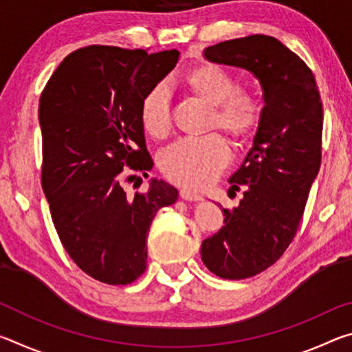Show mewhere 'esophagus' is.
Wrapping results in <instances>:
<instances>
[{"mask_svg":"<svg viewBox=\"0 0 352 352\" xmlns=\"http://www.w3.org/2000/svg\"><path fill=\"white\" fill-rule=\"evenodd\" d=\"M180 197L183 200H188V201H199V200H201V197H200L199 194H195V192H192V190H189V189H180Z\"/></svg>","mask_w":352,"mask_h":352,"instance_id":"34e87169","label":"esophagus"}]
</instances>
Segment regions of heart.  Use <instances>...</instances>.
Returning a JSON list of instances; mask_svg holds the SVG:
<instances>
[{"label":"heart","instance_id":"1","mask_svg":"<svg viewBox=\"0 0 352 352\" xmlns=\"http://www.w3.org/2000/svg\"><path fill=\"white\" fill-rule=\"evenodd\" d=\"M186 85L212 107L211 126L234 140H247L259 127L264 105L252 90L237 88L236 77L217 65H201L186 74ZM141 124L148 135L163 138L170 129V96L164 83L155 85L141 102ZM230 147L222 136L182 138L163 148L158 164L170 182L190 189L211 184L230 163Z\"/></svg>","mask_w":352,"mask_h":352}]
</instances>
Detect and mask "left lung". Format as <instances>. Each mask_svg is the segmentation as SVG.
Wrapping results in <instances>:
<instances>
[{"label": "left lung", "mask_w": 352, "mask_h": 352, "mask_svg": "<svg viewBox=\"0 0 352 352\" xmlns=\"http://www.w3.org/2000/svg\"><path fill=\"white\" fill-rule=\"evenodd\" d=\"M204 57L250 71L264 99L253 146L228 180L243 197L233 210L222 208L225 225L200 248L214 275L243 279L275 264L295 237L321 163L323 105L312 71L275 37L226 40Z\"/></svg>", "instance_id": "left-lung-1"}]
</instances>
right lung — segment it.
<instances>
[{
  "label": "right lung",
  "mask_w": 352,
  "mask_h": 352,
  "mask_svg": "<svg viewBox=\"0 0 352 352\" xmlns=\"http://www.w3.org/2000/svg\"><path fill=\"white\" fill-rule=\"evenodd\" d=\"M178 57L177 50L87 46L63 58L41 93V186L52 222L69 258L100 283L126 285L144 273L155 214L178 197L157 178L133 197L124 189L136 178L130 170L147 178L152 169L141 102Z\"/></svg>",
  "instance_id": "obj_1"
}]
</instances>
